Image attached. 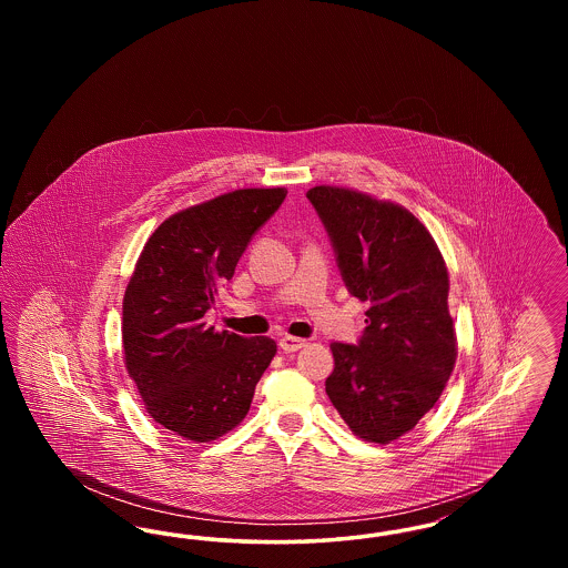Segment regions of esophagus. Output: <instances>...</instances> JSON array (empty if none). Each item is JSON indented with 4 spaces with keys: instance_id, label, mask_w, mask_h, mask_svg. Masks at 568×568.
Returning <instances> with one entry per match:
<instances>
[{
    "instance_id": "esophagus-1",
    "label": "esophagus",
    "mask_w": 568,
    "mask_h": 568,
    "mask_svg": "<svg viewBox=\"0 0 568 568\" xmlns=\"http://www.w3.org/2000/svg\"><path fill=\"white\" fill-rule=\"evenodd\" d=\"M306 345L304 338H296V336H281L278 338V347L285 353H294L302 349Z\"/></svg>"
}]
</instances>
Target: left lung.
I'll return each mask as SVG.
<instances>
[{
  "label": "left lung",
  "instance_id": "8db88e82",
  "mask_svg": "<svg viewBox=\"0 0 568 568\" xmlns=\"http://www.w3.org/2000/svg\"><path fill=\"white\" fill-rule=\"evenodd\" d=\"M352 296L368 302L355 345L332 343L325 392L368 443H389L440 398L456 364L449 276L430 232L403 206L341 187L306 191Z\"/></svg>",
  "mask_w": 568,
  "mask_h": 568
}]
</instances>
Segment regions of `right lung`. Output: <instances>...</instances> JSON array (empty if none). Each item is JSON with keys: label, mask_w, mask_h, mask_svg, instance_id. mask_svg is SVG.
Returning <instances> with one entry per match:
<instances>
[{"label": "right lung", "mask_w": 568, "mask_h": 568, "mask_svg": "<svg viewBox=\"0 0 568 568\" xmlns=\"http://www.w3.org/2000/svg\"><path fill=\"white\" fill-rule=\"evenodd\" d=\"M287 191L239 190L165 219L144 244L123 297V352L146 413L206 443L236 428L276 343L215 332L202 317Z\"/></svg>", "instance_id": "1"}]
</instances>
